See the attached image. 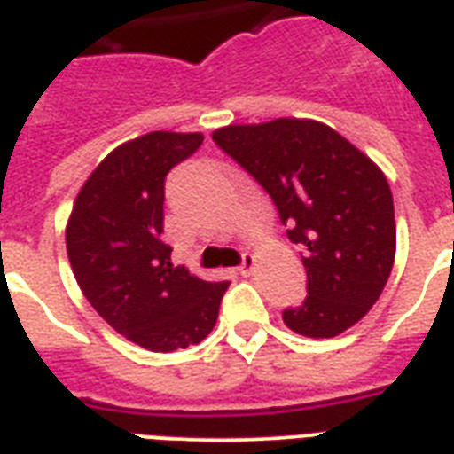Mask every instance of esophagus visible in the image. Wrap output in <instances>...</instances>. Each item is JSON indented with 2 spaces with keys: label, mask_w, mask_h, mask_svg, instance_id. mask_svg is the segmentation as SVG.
I'll use <instances>...</instances> for the list:
<instances>
[{
  "label": "esophagus",
  "mask_w": 454,
  "mask_h": 454,
  "mask_svg": "<svg viewBox=\"0 0 454 454\" xmlns=\"http://www.w3.org/2000/svg\"><path fill=\"white\" fill-rule=\"evenodd\" d=\"M254 268H256V256H254V254H245V256H242V263H239V275H252L254 272Z\"/></svg>",
  "instance_id": "1"
}]
</instances>
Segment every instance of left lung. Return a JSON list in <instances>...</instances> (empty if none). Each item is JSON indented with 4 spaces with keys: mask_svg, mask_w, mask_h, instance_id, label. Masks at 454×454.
<instances>
[{
    "mask_svg": "<svg viewBox=\"0 0 454 454\" xmlns=\"http://www.w3.org/2000/svg\"><path fill=\"white\" fill-rule=\"evenodd\" d=\"M212 139L263 186L289 239L303 247L308 296L282 312L286 326L308 338L355 326L380 298L396 254L380 168L317 121L228 125Z\"/></svg>",
    "mask_w": 454,
    "mask_h": 454,
    "instance_id": "obj_1",
    "label": "left lung"
}]
</instances>
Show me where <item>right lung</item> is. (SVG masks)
Returning <instances> with one entry per match:
<instances>
[{
  "label": "right lung",
  "instance_id": "right-lung-1",
  "mask_svg": "<svg viewBox=\"0 0 454 454\" xmlns=\"http://www.w3.org/2000/svg\"><path fill=\"white\" fill-rule=\"evenodd\" d=\"M200 144V132H149L121 144L88 176L67 223L69 263L88 303L151 352L205 340L228 289L175 268L160 239L165 176Z\"/></svg>",
  "mask_w": 454,
  "mask_h": 454
}]
</instances>
